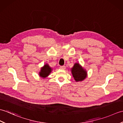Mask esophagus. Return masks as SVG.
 <instances>
[{
	"mask_svg": "<svg viewBox=\"0 0 123 123\" xmlns=\"http://www.w3.org/2000/svg\"><path fill=\"white\" fill-rule=\"evenodd\" d=\"M60 69H61V70H65L66 69V67L65 66H60Z\"/></svg>",
	"mask_w": 123,
	"mask_h": 123,
	"instance_id": "esophagus-1",
	"label": "esophagus"
}]
</instances>
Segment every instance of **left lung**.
Instances as JSON below:
<instances>
[{
    "mask_svg": "<svg viewBox=\"0 0 123 123\" xmlns=\"http://www.w3.org/2000/svg\"><path fill=\"white\" fill-rule=\"evenodd\" d=\"M72 76L76 82L82 81L87 77V72L79 63H75L71 69Z\"/></svg>",
    "mask_w": 123,
    "mask_h": 123,
    "instance_id": "1",
    "label": "left lung"
}]
</instances>
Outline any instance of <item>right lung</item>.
Instances as JSON below:
<instances>
[{
  "instance_id": "1",
  "label": "right lung",
  "mask_w": 123,
  "mask_h": 123,
  "mask_svg": "<svg viewBox=\"0 0 123 123\" xmlns=\"http://www.w3.org/2000/svg\"><path fill=\"white\" fill-rule=\"evenodd\" d=\"M52 71V68L49 67V64L46 63L44 65V66L41 68L40 72L38 73L39 76L41 78L45 79L48 77L49 74Z\"/></svg>"
}]
</instances>
